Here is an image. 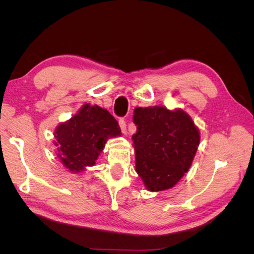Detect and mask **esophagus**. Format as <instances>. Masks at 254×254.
<instances>
[{
  "label": "esophagus",
  "mask_w": 254,
  "mask_h": 254,
  "mask_svg": "<svg viewBox=\"0 0 254 254\" xmlns=\"http://www.w3.org/2000/svg\"><path fill=\"white\" fill-rule=\"evenodd\" d=\"M119 124H120V127H121V130L123 133H126L127 132V128H126V122L124 119H120L119 120Z\"/></svg>",
  "instance_id": "1"
}]
</instances>
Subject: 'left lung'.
Here are the masks:
<instances>
[{"mask_svg": "<svg viewBox=\"0 0 254 254\" xmlns=\"http://www.w3.org/2000/svg\"><path fill=\"white\" fill-rule=\"evenodd\" d=\"M135 171L151 191L173 188L193 162L200 136L190 115L163 107L135 108Z\"/></svg>", "mask_w": 254, "mask_h": 254, "instance_id": "left-lung-1", "label": "left lung"}]
</instances>
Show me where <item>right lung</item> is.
<instances>
[{"mask_svg": "<svg viewBox=\"0 0 254 254\" xmlns=\"http://www.w3.org/2000/svg\"><path fill=\"white\" fill-rule=\"evenodd\" d=\"M120 133L117 120L108 111L86 104L70 121L57 127V156L67 170L79 173L86 166L95 164L107 137Z\"/></svg>", "mask_w": 254, "mask_h": 254, "instance_id": "obj_1", "label": "right lung"}]
</instances>
